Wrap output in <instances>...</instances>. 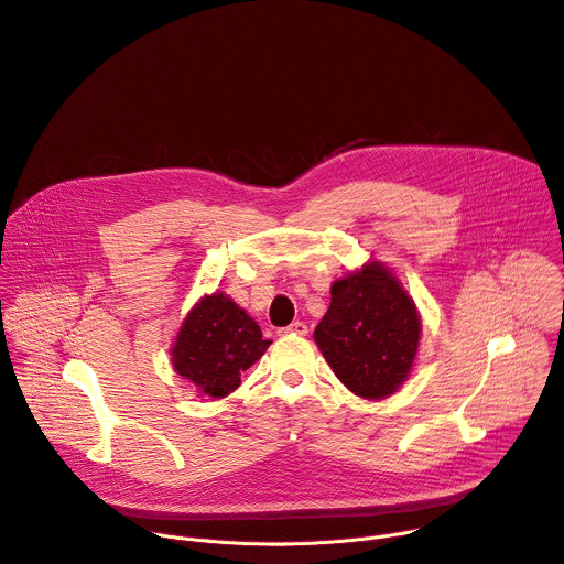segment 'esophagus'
<instances>
[{
  "label": "esophagus",
  "mask_w": 564,
  "mask_h": 564,
  "mask_svg": "<svg viewBox=\"0 0 564 564\" xmlns=\"http://www.w3.org/2000/svg\"><path fill=\"white\" fill-rule=\"evenodd\" d=\"M281 333H285V335H307V326L303 324V321H294V324H290L288 328H283Z\"/></svg>",
  "instance_id": "esophagus-1"
}]
</instances>
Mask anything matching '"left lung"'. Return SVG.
<instances>
[{
  "instance_id": "1",
  "label": "left lung",
  "mask_w": 564,
  "mask_h": 564,
  "mask_svg": "<svg viewBox=\"0 0 564 564\" xmlns=\"http://www.w3.org/2000/svg\"><path fill=\"white\" fill-rule=\"evenodd\" d=\"M314 341L339 381L361 399L397 392L415 366L422 316L413 296L377 259L337 279Z\"/></svg>"
}]
</instances>
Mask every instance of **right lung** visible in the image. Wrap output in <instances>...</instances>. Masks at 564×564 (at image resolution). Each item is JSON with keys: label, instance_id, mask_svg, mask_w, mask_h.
<instances>
[{"label": "right lung", "instance_id": "add662e5", "mask_svg": "<svg viewBox=\"0 0 564 564\" xmlns=\"http://www.w3.org/2000/svg\"><path fill=\"white\" fill-rule=\"evenodd\" d=\"M257 321L225 292L200 296L176 333L172 366L196 392L223 399L240 386V372L270 348Z\"/></svg>", "mask_w": 564, "mask_h": 564}]
</instances>
